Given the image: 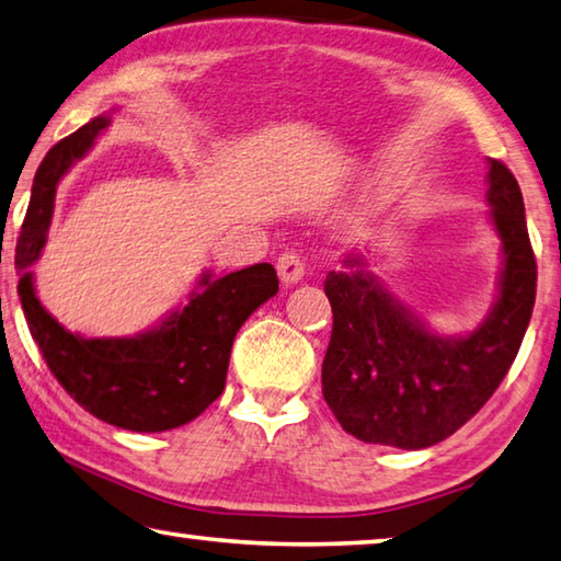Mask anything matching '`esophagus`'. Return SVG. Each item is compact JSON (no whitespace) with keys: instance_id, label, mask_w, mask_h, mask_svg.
<instances>
[{"instance_id":"obj_1","label":"esophagus","mask_w":561,"mask_h":561,"mask_svg":"<svg viewBox=\"0 0 561 561\" xmlns=\"http://www.w3.org/2000/svg\"><path fill=\"white\" fill-rule=\"evenodd\" d=\"M275 268H278L280 280L286 283V286H293V283L302 280V275H306V261H302L298 253L286 251V253L278 255V263H275Z\"/></svg>"}]
</instances>
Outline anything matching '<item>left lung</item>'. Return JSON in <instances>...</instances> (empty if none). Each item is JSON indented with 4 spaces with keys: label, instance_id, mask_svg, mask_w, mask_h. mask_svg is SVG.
<instances>
[{
    "label": "left lung",
    "instance_id": "1",
    "mask_svg": "<svg viewBox=\"0 0 561 561\" xmlns=\"http://www.w3.org/2000/svg\"><path fill=\"white\" fill-rule=\"evenodd\" d=\"M490 219L503 243L495 306L460 337L431 332L350 253L330 271L332 337L322 362V397L340 426L365 444L428 448L473 419L495 394L523 345L537 293L525 202L500 160L488 172Z\"/></svg>",
    "mask_w": 561,
    "mask_h": 561
}]
</instances>
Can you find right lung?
<instances>
[{"label": "right lung", "mask_w": 561, "mask_h": 561, "mask_svg": "<svg viewBox=\"0 0 561 561\" xmlns=\"http://www.w3.org/2000/svg\"><path fill=\"white\" fill-rule=\"evenodd\" d=\"M107 125V115L93 117L54 145L38 167L16 243V290L28 332L76 404L111 426L157 434L190 424L219 399L236 332L278 293V275L271 263H255L221 278L204 273L182 310L135 337L88 340L58 325L36 296L32 265L46 243L58 180L91 150Z\"/></svg>", "instance_id": "obj_1"}]
</instances>
